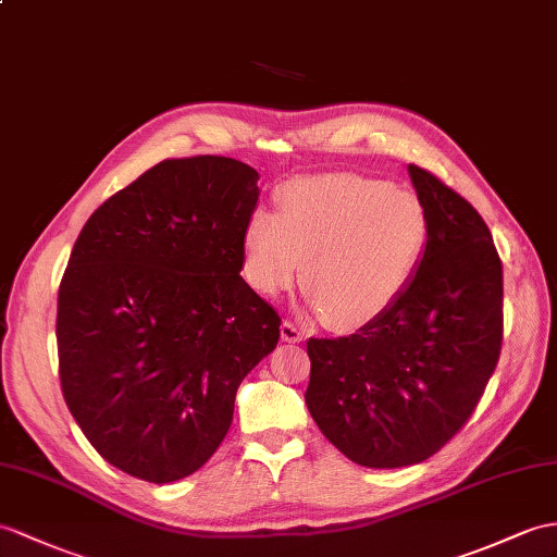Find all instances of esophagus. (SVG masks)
<instances>
[{"instance_id": "1", "label": "esophagus", "mask_w": 557, "mask_h": 557, "mask_svg": "<svg viewBox=\"0 0 557 557\" xmlns=\"http://www.w3.org/2000/svg\"><path fill=\"white\" fill-rule=\"evenodd\" d=\"M305 331L300 325H295L293 321H283L281 323V341L283 343H302L305 341Z\"/></svg>"}]
</instances>
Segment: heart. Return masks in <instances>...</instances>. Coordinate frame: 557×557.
<instances>
[{"label": "heart", "mask_w": 557, "mask_h": 557, "mask_svg": "<svg viewBox=\"0 0 557 557\" xmlns=\"http://www.w3.org/2000/svg\"><path fill=\"white\" fill-rule=\"evenodd\" d=\"M276 214L255 210L243 228V271L276 297L300 278L307 305L333 329L385 317L409 290L430 236L425 202L409 188L359 174L295 180Z\"/></svg>", "instance_id": "1"}]
</instances>
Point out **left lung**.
Returning a JSON list of instances; mask_svg holds the SVG:
<instances>
[{
	"instance_id": "obj_1",
	"label": "left lung",
	"mask_w": 557,
	"mask_h": 557,
	"mask_svg": "<svg viewBox=\"0 0 557 557\" xmlns=\"http://www.w3.org/2000/svg\"><path fill=\"white\" fill-rule=\"evenodd\" d=\"M425 202L423 262L385 317L347 337H309L307 409L335 449L366 468L437 454L478 406L504 337V269L480 212L409 165Z\"/></svg>"
}]
</instances>
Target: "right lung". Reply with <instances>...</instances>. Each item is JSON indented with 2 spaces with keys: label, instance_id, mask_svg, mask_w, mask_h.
<instances>
[{
  "label": "right lung",
  "instance_id": "obj_1",
  "mask_svg": "<svg viewBox=\"0 0 557 557\" xmlns=\"http://www.w3.org/2000/svg\"><path fill=\"white\" fill-rule=\"evenodd\" d=\"M257 180L234 158L162 160L75 240L57 317L63 397L132 478L168 484L206 463L243 377L278 343V314L240 276Z\"/></svg>",
  "mask_w": 557,
  "mask_h": 557
}]
</instances>
